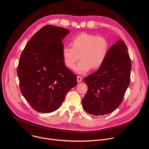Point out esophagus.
Wrapping results in <instances>:
<instances>
[{
    "mask_svg": "<svg viewBox=\"0 0 149 149\" xmlns=\"http://www.w3.org/2000/svg\"><path fill=\"white\" fill-rule=\"evenodd\" d=\"M82 80V78L81 76H78L77 77V82H81Z\"/></svg>",
    "mask_w": 149,
    "mask_h": 149,
    "instance_id": "34e87169",
    "label": "esophagus"
}]
</instances>
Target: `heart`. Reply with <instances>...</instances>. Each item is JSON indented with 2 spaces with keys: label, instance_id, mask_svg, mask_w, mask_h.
Instances as JSON below:
<instances>
[{
  "label": "heart",
  "instance_id": "heart-1",
  "mask_svg": "<svg viewBox=\"0 0 149 149\" xmlns=\"http://www.w3.org/2000/svg\"><path fill=\"white\" fill-rule=\"evenodd\" d=\"M70 47L62 49V56L65 65L73 70L77 62L81 61L75 68L77 73L84 74L91 68H100L108 56L110 43L105 37L93 33L81 32L74 36L70 41Z\"/></svg>",
  "mask_w": 149,
  "mask_h": 149
}]
</instances>
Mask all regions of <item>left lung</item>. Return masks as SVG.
<instances>
[{
  "instance_id": "obj_1",
  "label": "left lung",
  "mask_w": 149,
  "mask_h": 149,
  "mask_svg": "<svg viewBox=\"0 0 149 149\" xmlns=\"http://www.w3.org/2000/svg\"><path fill=\"white\" fill-rule=\"evenodd\" d=\"M132 63L128 49L119 39L109 49L102 65L84 78L88 91L82 100L84 110L94 116H104L122 102L130 80Z\"/></svg>"
}]
</instances>
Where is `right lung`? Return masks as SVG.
<instances>
[{
    "instance_id": "add662e5",
    "label": "right lung",
    "mask_w": 149,
    "mask_h": 149,
    "mask_svg": "<svg viewBox=\"0 0 149 149\" xmlns=\"http://www.w3.org/2000/svg\"><path fill=\"white\" fill-rule=\"evenodd\" d=\"M70 32L46 25L34 34L21 54L17 68L20 91L38 112L57 110L77 84V75L65 65L62 56V40Z\"/></svg>"
}]
</instances>
